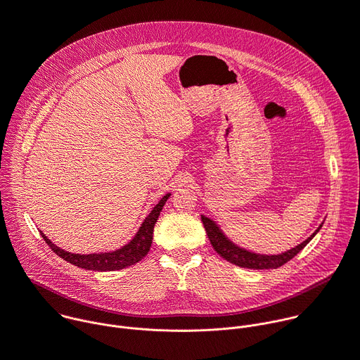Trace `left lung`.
Listing matches in <instances>:
<instances>
[{
  "label": "left lung",
  "instance_id": "left-lung-1",
  "mask_svg": "<svg viewBox=\"0 0 360 360\" xmlns=\"http://www.w3.org/2000/svg\"><path fill=\"white\" fill-rule=\"evenodd\" d=\"M201 221L204 224L205 232L208 235V239L212 245V248L215 249V252L218 255H221L225 260L239 266V267H246V269H253V270H263V269H276L283 266L284 263H287L288 260H291L297 253H300L307 243L319 232L322 224L315 229V232L307 238L304 242H301L300 245H297L295 248H291L283 253L278 255H263V253H255L250 252L245 248L238 246L236 243H233L225 233L224 231L219 228V225L212 221L211 218L201 215Z\"/></svg>",
  "mask_w": 360,
  "mask_h": 360
}]
</instances>
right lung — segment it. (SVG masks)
Here are the masks:
<instances>
[{"mask_svg":"<svg viewBox=\"0 0 360 360\" xmlns=\"http://www.w3.org/2000/svg\"><path fill=\"white\" fill-rule=\"evenodd\" d=\"M170 195L172 194L167 193L166 195L162 197V200L155 205V208L150 211V214L145 218V221L139 226L135 236L127 245L121 246L117 250L89 253V255L87 253L86 255L72 253V252H68V250L56 246L42 231H39V232H41L42 238L45 239V242L49 245V248L56 255H59L63 260H66L75 266H79L86 270H96V271L121 270V269H125V267H129V266L138 263L148 255V252L152 246L155 224L160 215L163 205L166 204V201Z\"/></svg>","mask_w":360,"mask_h":360,"instance_id":"add662e5","label":"right lung"}]
</instances>
